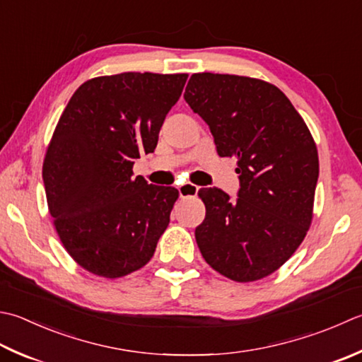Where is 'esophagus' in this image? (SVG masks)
<instances>
[{
  "label": "esophagus",
  "instance_id": "obj_1",
  "mask_svg": "<svg viewBox=\"0 0 362 362\" xmlns=\"http://www.w3.org/2000/svg\"><path fill=\"white\" fill-rule=\"evenodd\" d=\"M197 191H199V187L193 185V183H183V185L179 187V194H180V197L196 196Z\"/></svg>",
  "mask_w": 362,
  "mask_h": 362
}]
</instances>
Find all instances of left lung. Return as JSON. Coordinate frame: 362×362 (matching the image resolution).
Returning a JSON list of instances; mask_svg holds the SVG:
<instances>
[{"label":"left lung","mask_w":362,"mask_h":362,"mask_svg":"<svg viewBox=\"0 0 362 362\" xmlns=\"http://www.w3.org/2000/svg\"><path fill=\"white\" fill-rule=\"evenodd\" d=\"M214 134L219 157H235L238 197L202 188L196 242L226 278L252 282L292 257L313 221L318 153L284 92L257 78L194 74L183 94Z\"/></svg>","instance_id":"1"}]
</instances>
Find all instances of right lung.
I'll use <instances>...</instances> for the list:
<instances>
[{
    "label": "right lung",
    "instance_id": "right-lung-1",
    "mask_svg": "<svg viewBox=\"0 0 362 362\" xmlns=\"http://www.w3.org/2000/svg\"><path fill=\"white\" fill-rule=\"evenodd\" d=\"M187 74L125 72L83 83L49 141L42 177L49 215L78 265L122 278L152 259L179 191L133 177L152 153Z\"/></svg>",
    "mask_w": 362,
    "mask_h": 362
}]
</instances>
